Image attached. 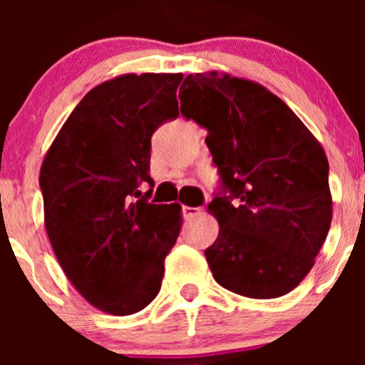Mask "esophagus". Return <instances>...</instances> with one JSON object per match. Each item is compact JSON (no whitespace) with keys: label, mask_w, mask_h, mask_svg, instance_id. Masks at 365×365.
Returning a JSON list of instances; mask_svg holds the SVG:
<instances>
[{"label":"esophagus","mask_w":365,"mask_h":365,"mask_svg":"<svg viewBox=\"0 0 365 365\" xmlns=\"http://www.w3.org/2000/svg\"><path fill=\"white\" fill-rule=\"evenodd\" d=\"M201 208H196V206H183V217L185 219H192V217L200 215Z\"/></svg>","instance_id":"1"}]
</instances>
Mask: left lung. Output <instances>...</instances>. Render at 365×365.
<instances>
[{
    "mask_svg": "<svg viewBox=\"0 0 365 365\" xmlns=\"http://www.w3.org/2000/svg\"><path fill=\"white\" fill-rule=\"evenodd\" d=\"M180 91L183 116L208 130L228 194L208 205L219 222L205 251L213 279L247 298L286 295L314 267L332 222L325 150L259 83L212 70L187 76Z\"/></svg>",
    "mask_w": 365,
    "mask_h": 365,
    "instance_id": "left-lung-1",
    "label": "left lung"
}]
</instances>
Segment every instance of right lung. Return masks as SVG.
<instances>
[{
	"instance_id": "add662e5",
	"label": "right lung",
	"mask_w": 365,
	"mask_h": 365,
	"mask_svg": "<svg viewBox=\"0 0 365 365\" xmlns=\"http://www.w3.org/2000/svg\"><path fill=\"white\" fill-rule=\"evenodd\" d=\"M183 73H123L84 95L40 169L43 222L58 263L93 307L114 316L145 309L160 292L182 206L153 205L152 134L178 116Z\"/></svg>"
}]
</instances>
